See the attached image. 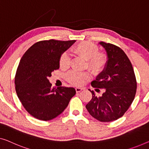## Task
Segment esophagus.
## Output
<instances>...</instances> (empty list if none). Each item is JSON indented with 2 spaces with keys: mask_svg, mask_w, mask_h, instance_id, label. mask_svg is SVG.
<instances>
[{
  "mask_svg": "<svg viewBox=\"0 0 149 149\" xmlns=\"http://www.w3.org/2000/svg\"><path fill=\"white\" fill-rule=\"evenodd\" d=\"M81 90H82V89H81V88H75V91H76V92H77V93L80 92Z\"/></svg>",
  "mask_w": 149,
  "mask_h": 149,
  "instance_id": "34e87169",
  "label": "esophagus"
}]
</instances>
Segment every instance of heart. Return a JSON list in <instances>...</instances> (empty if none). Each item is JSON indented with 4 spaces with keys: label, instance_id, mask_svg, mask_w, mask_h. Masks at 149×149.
Returning a JSON list of instances; mask_svg holds the SVG:
<instances>
[{
    "label": "heart",
    "instance_id": "heart-1",
    "mask_svg": "<svg viewBox=\"0 0 149 149\" xmlns=\"http://www.w3.org/2000/svg\"><path fill=\"white\" fill-rule=\"evenodd\" d=\"M75 54L86 59L87 67L94 74H99L105 70L108 63L106 53L99 52L96 44L89 41H81L73 47ZM59 65L62 69H68L70 65V58L67 53H63L59 57ZM68 81L74 86H81L89 77L87 72L72 71L66 75Z\"/></svg>",
    "mask_w": 149,
    "mask_h": 149
}]
</instances>
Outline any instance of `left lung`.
Returning <instances> with one entry per match:
<instances>
[{"label":"left lung","instance_id":"left-lung-1","mask_svg":"<svg viewBox=\"0 0 149 149\" xmlns=\"http://www.w3.org/2000/svg\"><path fill=\"white\" fill-rule=\"evenodd\" d=\"M105 49L108 63L105 70L96 77L91 85L105 89L97 96L91 91L92 97L86 104L91 116L100 122H111L122 117L131 105L136 92V80L131 62L119 47L100 42Z\"/></svg>","mask_w":149,"mask_h":149}]
</instances>
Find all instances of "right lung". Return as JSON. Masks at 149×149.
<instances>
[{
  "instance_id": "right-lung-1",
  "label": "right lung",
  "mask_w": 149,
  "mask_h": 149,
  "mask_svg": "<svg viewBox=\"0 0 149 149\" xmlns=\"http://www.w3.org/2000/svg\"><path fill=\"white\" fill-rule=\"evenodd\" d=\"M75 42L50 39L35 43L23 55L15 78L23 107L37 119L47 121L61 114L75 94L74 88H52L48 77L59 68V57Z\"/></svg>"
}]
</instances>
